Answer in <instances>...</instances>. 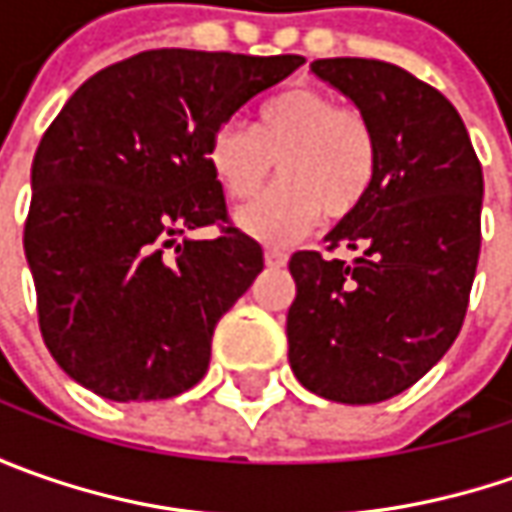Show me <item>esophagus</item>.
<instances>
[{
    "instance_id": "esophagus-1",
    "label": "esophagus",
    "mask_w": 512,
    "mask_h": 512,
    "mask_svg": "<svg viewBox=\"0 0 512 512\" xmlns=\"http://www.w3.org/2000/svg\"><path fill=\"white\" fill-rule=\"evenodd\" d=\"M285 250H279V247H267L265 250V262L267 267H282L285 265Z\"/></svg>"
}]
</instances>
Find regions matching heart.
<instances>
[{
	"label": "heart",
	"instance_id": "b5f03b06",
	"mask_svg": "<svg viewBox=\"0 0 512 512\" xmlns=\"http://www.w3.org/2000/svg\"><path fill=\"white\" fill-rule=\"evenodd\" d=\"M376 159L370 119L316 88L273 96L253 128L230 119L207 145V165L236 202L250 199L276 165L282 182L239 213V227L270 245L307 233L322 213L327 219L353 213L373 187Z\"/></svg>",
	"mask_w": 512,
	"mask_h": 512
}]
</instances>
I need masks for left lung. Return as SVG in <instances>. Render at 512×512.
<instances>
[{"label":"left lung","mask_w":512,"mask_h":512,"mask_svg":"<svg viewBox=\"0 0 512 512\" xmlns=\"http://www.w3.org/2000/svg\"><path fill=\"white\" fill-rule=\"evenodd\" d=\"M376 130V179L325 236L290 256L296 299L287 359L310 393L342 404L399 396L462 330L482 247V165L459 110L427 82L379 59H316Z\"/></svg>","instance_id":"left-lung-1"}]
</instances>
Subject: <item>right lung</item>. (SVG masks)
<instances>
[{
    "label": "right lung",
    "instance_id": "1",
    "mask_svg": "<svg viewBox=\"0 0 512 512\" xmlns=\"http://www.w3.org/2000/svg\"><path fill=\"white\" fill-rule=\"evenodd\" d=\"M302 56L162 48L93 73L45 130L25 222L39 330L73 382L156 402L207 373L216 322L265 267L227 225L213 133ZM219 224L216 240H187Z\"/></svg>",
    "mask_w": 512,
    "mask_h": 512
}]
</instances>
